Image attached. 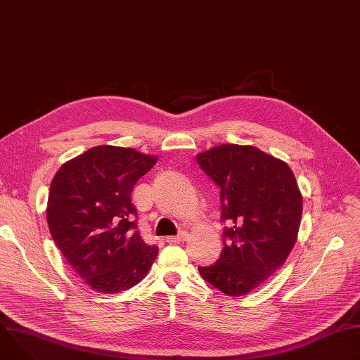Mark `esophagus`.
Here are the masks:
<instances>
[{
  "label": "esophagus",
  "mask_w": 360,
  "mask_h": 360,
  "mask_svg": "<svg viewBox=\"0 0 360 360\" xmlns=\"http://www.w3.org/2000/svg\"><path fill=\"white\" fill-rule=\"evenodd\" d=\"M188 236H189L188 232H181V233L176 235V236H167V242H168V243H179V242L186 240Z\"/></svg>",
  "instance_id": "esophagus-1"
}]
</instances>
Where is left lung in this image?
<instances>
[{
  "label": "left lung",
  "mask_w": 360,
  "mask_h": 360,
  "mask_svg": "<svg viewBox=\"0 0 360 360\" xmlns=\"http://www.w3.org/2000/svg\"><path fill=\"white\" fill-rule=\"evenodd\" d=\"M196 161L221 188V258L199 266L200 276L228 296L261 286L288 259L302 218V193L286 162L250 146L222 143Z\"/></svg>",
  "instance_id": "left-lung-1"
}]
</instances>
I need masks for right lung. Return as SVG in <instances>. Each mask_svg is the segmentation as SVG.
I'll use <instances>...</instances> for the list:
<instances>
[{"label": "right lung", "instance_id": "1", "mask_svg": "<svg viewBox=\"0 0 360 360\" xmlns=\"http://www.w3.org/2000/svg\"><path fill=\"white\" fill-rule=\"evenodd\" d=\"M134 148L99 145L65 162L49 186L46 222L77 275L98 293L139 283L158 255L136 228L131 192L157 164Z\"/></svg>", "mask_w": 360, "mask_h": 360}]
</instances>
